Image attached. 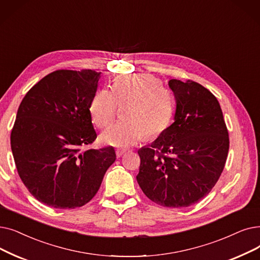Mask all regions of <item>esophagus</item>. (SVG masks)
<instances>
[{
    "instance_id": "34e87169",
    "label": "esophagus",
    "mask_w": 260,
    "mask_h": 260,
    "mask_svg": "<svg viewBox=\"0 0 260 260\" xmlns=\"http://www.w3.org/2000/svg\"><path fill=\"white\" fill-rule=\"evenodd\" d=\"M124 154H125V151H123V150H117V151H116L117 157H121V156H123Z\"/></svg>"
}]
</instances>
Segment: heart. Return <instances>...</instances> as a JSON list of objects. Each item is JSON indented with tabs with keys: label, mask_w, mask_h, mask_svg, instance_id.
Segmentation results:
<instances>
[{
	"label": "heart",
	"mask_w": 260,
	"mask_h": 260,
	"mask_svg": "<svg viewBox=\"0 0 260 260\" xmlns=\"http://www.w3.org/2000/svg\"><path fill=\"white\" fill-rule=\"evenodd\" d=\"M124 120L108 127L101 136L105 144L126 149L143 140L145 135L156 137L170 125L174 100L171 90L151 74H124L112 83L111 90L100 89L90 103V114L96 126L103 128L114 121L118 105Z\"/></svg>",
	"instance_id": "obj_1"
}]
</instances>
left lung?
<instances>
[{
  "instance_id": "1",
  "label": "left lung",
  "mask_w": 260,
  "mask_h": 260,
  "mask_svg": "<svg viewBox=\"0 0 260 260\" xmlns=\"http://www.w3.org/2000/svg\"><path fill=\"white\" fill-rule=\"evenodd\" d=\"M174 122L143 146L137 182L143 193L165 207H188L206 197L226 161L230 138L217 98L193 81H169Z\"/></svg>"
}]
</instances>
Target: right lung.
I'll return each instance as SVG.
<instances>
[{
  "label": "right lung",
  "mask_w": 260,
  "mask_h": 260,
  "mask_svg": "<svg viewBox=\"0 0 260 260\" xmlns=\"http://www.w3.org/2000/svg\"><path fill=\"white\" fill-rule=\"evenodd\" d=\"M101 72L57 70L32 86L19 106L10 135L17 171L39 202L82 207L115 162L112 146L87 149L96 139L90 103Z\"/></svg>",
  "instance_id": "obj_1"
}]
</instances>
